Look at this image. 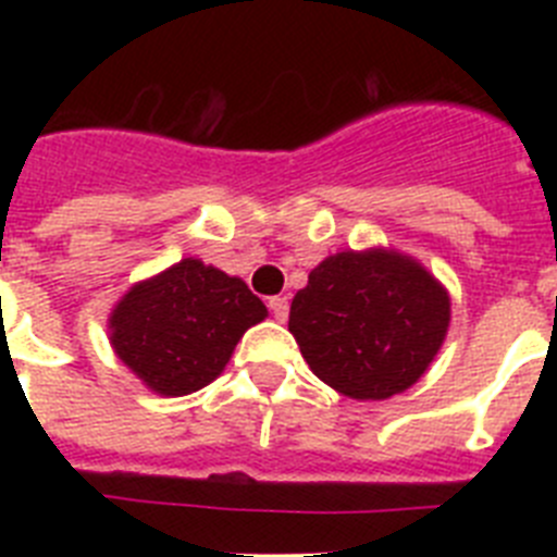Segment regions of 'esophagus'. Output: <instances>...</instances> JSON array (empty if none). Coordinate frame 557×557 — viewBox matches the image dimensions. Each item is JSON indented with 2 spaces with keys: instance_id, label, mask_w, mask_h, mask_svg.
Instances as JSON below:
<instances>
[{
  "instance_id": "1",
  "label": "esophagus",
  "mask_w": 557,
  "mask_h": 557,
  "mask_svg": "<svg viewBox=\"0 0 557 557\" xmlns=\"http://www.w3.org/2000/svg\"><path fill=\"white\" fill-rule=\"evenodd\" d=\"M268 307H270V314H273L275 321H278V323L287 321V314H289V301H287V298H282V295H275V298H270V301H268Z\"/></svg>"
}]
</instances>
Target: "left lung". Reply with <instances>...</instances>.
Instances as JSON below:
<instances>
[{"instance_id": "obj_1", "label": "left lung", "mask_w": 557, "mask_h": 557, "mask_svg": "<svg viewBox=\"0 0 557 557\" xmlns=\"http://www.w3.org/2000/svg\"><path fill=\"white\" fill-rule=\"evenodd\" d=\"M449 321V289L396 248L326 256L289 307V332L314 376L357 401L416 385Z\"/></svg>"}]
</instances>
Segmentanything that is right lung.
<instances>
[{"mask_svg":"<svg viewBox=\"0 0 557 557\" xmlns=\"http://www.w3.org/2000/svg\"><path fill=\"white\" fill-rule=\"evenodd\" d=\"M268 307L236 275L195 256L133 284L108 314L113 354L159 396H189L228 366Z\"/></svg>","mask_w":557,"mask_h":557,"instance_id":"right-lung-1","label":"right lung"}]
</instances>
